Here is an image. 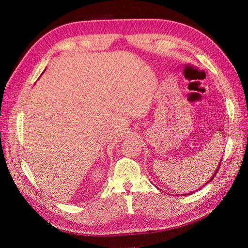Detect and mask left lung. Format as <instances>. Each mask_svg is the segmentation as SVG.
I'll return each instance as SVG.
<instances>
[{"label": "left lung", "mask_w": 248, "mask_h": 248, "mask_svg": "<svg viewBox=\"0 0 248 248\" xmlns=\"http://www.w3.org/2000/svg\"><path fill=\"white\" fill-rule=\"evenodd\" d=\"M219 165H220V164H218V166H217V170H215V171H214V173H213V175H212L211 179H210V180H209V181H208L207 183H205V184H208V183H209L210 181H211V180H213V178L215 177V175H217V170H218V168H219ZM205 184H203V186H205ZM199 188H202V187H199ZM199 188H198V189H199ZM193 193H194V192H193ZM189 194H192V193H188L187 195H189ZM186 195H184V196H186Z\"/></svg>", "instance_id": "8db88e82"}]
</instances>
